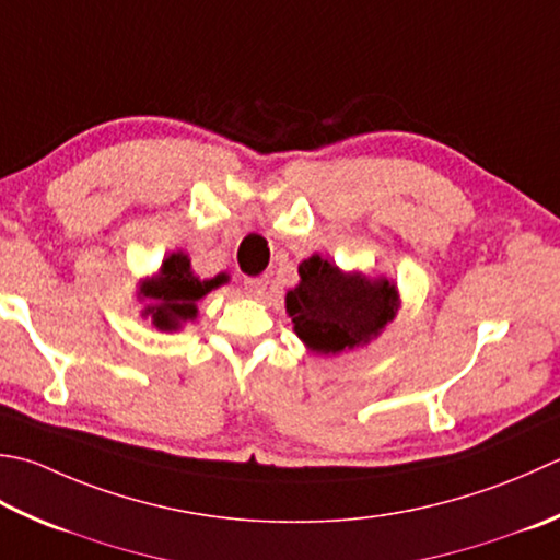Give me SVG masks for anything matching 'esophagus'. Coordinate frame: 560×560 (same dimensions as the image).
<instances>
[{
	"instance_id": "34e87169",
	"label": "esophagus",
	"mask_w": 560,
	"mask_h": 560,
	"mask_svg": "<svg viewBox=\"0 0 560 560\" xmlns=\"http://www.w3.org/2000/svg\"><path fill=\"white\" fill-rule=\"evenodd\" d=\"M267 287H269V279H267V277H252V279H245V293L252 295V299H259V295L267 291Z\"/></svg>"
}]
</instances>
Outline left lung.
I'll use <instances>...</instances> for the list:
<instances>
[{"label":"left lung","instance_id":"left-lung-1","mask_svg":"<svg viewBox=\"0 0 560 560\" xmlns=\"http://www.w3.org/2000/svg\"><path fill=\"white\" fill-rule=\"evenodd\" d=\"M301 283L287 295L293 330L317 354H337L366 345L386 327L398 308L390 281L342 273L313 255L299 267Z\"/></svg>","mask_w":560,"mask_h":560}]
</instances>
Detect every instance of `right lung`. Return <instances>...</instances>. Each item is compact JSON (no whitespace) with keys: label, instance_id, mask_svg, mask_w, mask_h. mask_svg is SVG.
Here are the masks:
<instances>
[{"label":"right lung","instance_id":"1","mask_svg":"<svg viewBox=\"0 0 560 560\" xmlns=\"http://www.w3.org/2000/svg\"><path fill=\"white\" fill-rule=\"evenodd\" d=\"M223 281H228L225 273L211 281L196 279L191 273L189 257L184 252H174L170 259H164L160 277L140 289L145 299L155 301V305H148L145 315H152V323L160 330H177L182 323L196 317V301L203 299L215 287H221Z\"/></svg>","mask_w":560,"mask_h":560}]
</instances>
